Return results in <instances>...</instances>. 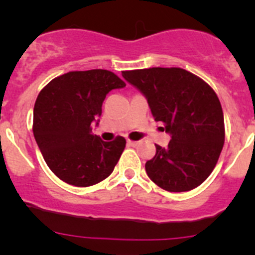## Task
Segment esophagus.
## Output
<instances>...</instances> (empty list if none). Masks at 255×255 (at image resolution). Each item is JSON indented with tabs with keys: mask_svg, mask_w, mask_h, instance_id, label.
I'll return each instance as SVG.
<instances>
[{
	"mask_svg": "<svg viewBox=\"0 0 255 255\" xmlns=\"http://www.w3.org/2000/svg\"><path fill=\"white\" fill-rule=\"evenodd\" d=\"M138 143H139V142H135V140H129V139L127 140V145H129V146L138 145Z\"/></svg>",
	"mask_w": 255,
	"mask_h": 255,
	"instance_id": "esophagus-1",
	"label": "esophagus"
}]
</instances>
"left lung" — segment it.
Returning <instances> with one entry per match:
<instances>
[{
    "instance_id": "left-lung-1",
    "label": "left lung",
    "mask_w": 255,
    "mask_h": 255,
    "mask_svg": "<svg viewBox=\"0 0 255 255\" xmlns=\"http://www.w3.org/2000/svg\"><path fill=\"white\" fill-rule=\"evenodd\" d=\"M122 76L145 96L154 120L171 135L156 146L145 171L170 192L190 191L210 176L225 143L222 107L212 87L181 68L123 71Z\"/></svg>"
}]
</instances>
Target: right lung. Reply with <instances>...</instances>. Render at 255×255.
<instances>
[{
    "mask_svg": "<svg viewBox=\"0 0 255 255\" xmlns=\"http://www.w3.org/2000/svg\"><path fill=\"white\" fill-rule=\"evenodd\" d=\"M125 86L112 71L94 69L58 76L38 95L33 134L49 169L66 184L86 187L111 175L126 139L104 142L91 123L101 116L106 95Z\"/></svg>",
    "mask_w": 255,
    "mask_h": 255,
    "instance_id": "right-lung-1",
    "label": "right lung"
}]
</instances>
